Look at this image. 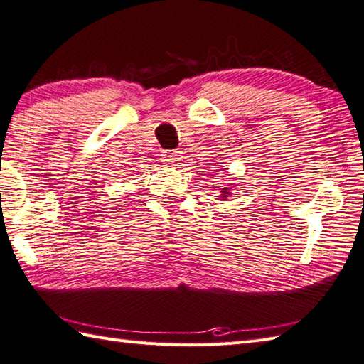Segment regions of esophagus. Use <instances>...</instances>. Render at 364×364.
I'll return each instance as SVG.
<instances>
[{
    "instance_id": "34e87169",
    "label": "esophagus",
    "mask_w": 364,
    "mask_h": 364,
    "mask_svg": "<svg viewBox=\"0 0 364 364\" xmlns=\"http://www.w3.org/2000/svg\"><path fill=\"white\" fill-rule=\"evenodd\" d=\"M181 161V151L173 150V151H166L162 154V162H164L166 166L172 167V166H178V162Z\"/></svg>"
}]
</instances>
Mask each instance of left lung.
Wrapping results in <instances>:
<instances>
[{
	"instance_id": "1",
	"label": "left lung",
	"mask_w": 364,
	"mask_h": 364,
	"mask_svg": "<svg viewBox=\"0 0 364 364\" xmlns=\"http://www.w3.org/2000/svg\"><path fill=\"white\" fill-rule=\"evenodd\" d=\"M230 189H231V188H223V189H222V196H220L222 200H225L227 197H230V194H231Z\"/></svg>"
}]
</instances>
